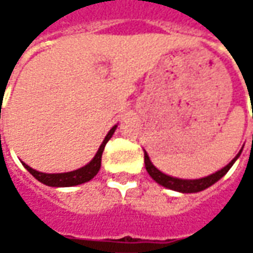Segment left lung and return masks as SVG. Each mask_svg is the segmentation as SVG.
<instances>
[{"mask_svg":"<svg viewBox=\"0 0 253 253\" xmlns=\"http://www.w3.org/2000/svg\"><path fill=\"white\" fill-rule=\"evenodd\" d=\"M241 152H242V149L238 152V155L229 162L227 166H224L218 171H215V173H212L210 176H206V177H201V179H179V177L169 176V174L161 171V170L152 163L151 159H149V155L145 151H143V155H145V168H146V171L149 173V176L158 184H161V186L166 187V189L179 191V193H199V191L209 189L210 186H212L221 177H224L227 174V171L232 168V165L235 163V161L239 158Z\"/></svg>","mask_w":253,"mask_h":253,"instance_id":"left-lung-1","label":"left lung"}]
</instances>
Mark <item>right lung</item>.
Instances as JSON below:
<instances>
[{
  "mask_svg": "<svg viewBox=\"0 0 253 253\" xmlns=\"http://www.w3.org/2000/svg\"><path fill=\"white\" fill-rule=\"evenodd\" d=\"M115 129H117V125H114L110 129V132L107 133V136L104 138L101 146L98 148L95 156L85 166L80 168V169L66 171V173H42V171L32 169L31 166H28L24 162H22V165H24L25 169L34 176L35 179L39 180L41 183H43L46 186H50V187H73V186H79V184L87 183V181H90L98 173V170L101 168L102 152H104V148H105L107 142L111 139Z\"/></svg>",
  "mask_w": 253,
  "mask_h": 253,
  "instance_id": "right-lung-1",
  "label": "right lung"
}]
</instances>
